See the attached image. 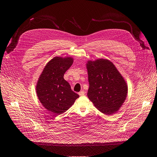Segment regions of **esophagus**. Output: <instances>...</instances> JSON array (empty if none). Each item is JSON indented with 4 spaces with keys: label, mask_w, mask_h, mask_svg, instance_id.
<instances>
[{
    "label": "esophagus",
    "mask_w": 157,
    "mask_h": 157,
    "mask_svg": "<svg viewBox=\"0 0 157 157\" xmlns=\"http://www.w3.org/2000/svg\"><path fill=\"white\" fill-rule=\"evenodd\" d=\"M78 94H79L80 96H82V95H83L85 94V92H84V91H81V92H79L78 93Z\"/></svg>",
    "instance_id": "esophagus-1"
}]
</instances>
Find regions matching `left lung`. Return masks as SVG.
Here are the masks:
<instances>
[{
	"instance_id": "obj_1",
	"label": "left lung",
	"mask_w": 157,
	"mask_h": 157,
	"mask_svg": "<svg viewBox=\"0 0 157 157\" xmlns=\"http://www.w3.org/2000/svg\"><path fill=\"white\" fill-rule=\"evenodd\" d=\"M86 66L90 85L88 98L102 113H116L127 95L128 89L124 79L108 60L88 61Z\"/></svg>"
}]
</instances>
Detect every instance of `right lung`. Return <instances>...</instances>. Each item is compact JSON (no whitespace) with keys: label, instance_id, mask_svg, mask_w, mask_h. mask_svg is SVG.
Segmentation results:
<instances>
[{"label":"right lung","instance_id":"1","mask_svg":"<svg viewBox=\"0 0 157 157\" xmlns=\"http://www.w3.org/2000/svg\"><path fill=\"white\" fill-rule=\"evenodd\" d=\"M72 63L70 57H55L47 63L39 77L36 86L38 98L44 108L53 114L65 112L79 97L63 78Z\"/></svg>","mask_w":157,"mask_h":157}]
</instances>
